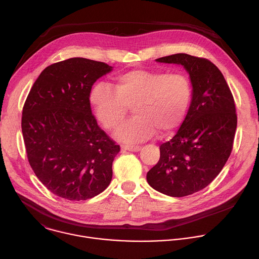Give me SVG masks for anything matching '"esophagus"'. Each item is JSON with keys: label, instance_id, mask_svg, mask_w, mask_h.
Instances as JSON below:
<instances>
[{"label": "esophagus", "instance_id": "1", "mask_svg": "<svg viewBox=\"0 0 259 259\" xmlns=\"http://www.w3.org/2000/svg\"><path fill=\"white\" fill-rule=\"evenodd\" d=\"M141 147L139 145H131V144H123L122 150L130 151V152H139Z\"/></svg>", "mask_w": 259, "mask_h": 259}]
</instances>
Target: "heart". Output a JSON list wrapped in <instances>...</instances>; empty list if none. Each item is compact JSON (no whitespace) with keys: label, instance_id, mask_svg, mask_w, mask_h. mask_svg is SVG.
Wrapping results in <instances>:
<instances>
[{"label":"heart","instance_id":"b5f03b06","mask_svg":"<svg viewBox=\"0 0 259 259\" xmlns=\"http://www.w3.org/2000/svg\"><path fill=\"white\" fill-rule=\"evenodd\" d=\"M193 99L190 78L182 72L132 69L121 73L114 87L100 82L90 92V103L100 124L115 130L126 119L129 107L135 115L121 126L116 137L124 142H140L156 131L165 135L186 118Z\"/></svg>","mask_w":259,"mask_h":259}]
</instances>
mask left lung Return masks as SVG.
<instances>
[{"mask_svg": "<svg viewBox=\"0 0 259 259\" xmlns=\"http://www.w3.org/2000/svg\"><path fill=\"white\" fill-rule=\"evenodd\" d=\"M156 60L187 69L193 99L176 134L161 144L160 160L146 180L164 195L186 197L206 188L226 165L237 128L235 100L224 75L210 60L184 53Z\"/></svg>", "mask_w": 259, "mask_h": 259, "instance_id": "left-lung-1", "label": "left lung"}]
</instances>
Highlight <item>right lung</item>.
Here are the masks:
<instances>
[{
	"label": "right lung",
	"instance_id": "obj_1",
	"mask_svg": "<svg viewBox=\"0 0 259 259\" xmlns=\"http://www.w3.org/2000/svg\"><path fill=\"white\" fill-rule=\"evenodd\" d=\"M113 66L82 57L47 66L33 83L22 109L21 129L28 163L54 195L91 199L113 177L120 145L98 126L90 92Z\"/></svg>",
	"mask_w": 259,
	"mask_h": 259
}]
</instances>
